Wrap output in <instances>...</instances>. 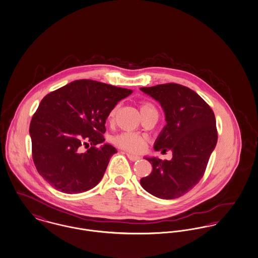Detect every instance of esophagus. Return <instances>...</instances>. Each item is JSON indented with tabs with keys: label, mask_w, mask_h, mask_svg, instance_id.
<instances>
[{
	"label": "esophagus",
	"mask_w": 258,
	"mask_h": 258,
	"mask_svg": "<svg viewBox=\"0 0 258 258\" xmlns=\"http://www.w3.org/2000/svg\"><path fill=\"white\" fill-rule=\"evenodd\" d=\"M127 157H128L131 161H137V160H139V159L141 158L140 156H137V155L131 154V153H127Z\"/></svg>",
	"instance_id": "esophagus-1"
}]
</instances>
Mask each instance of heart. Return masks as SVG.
<instances>
[{
	"label": "heart",
	"instance_id": "heart-1",
	"mask_svg": "<svg viewBox=\"0 0 258 258\" xmlns=\"http://www.w3.org/2000/svg\"><path fill=\"white\" fill-rule=\"evenodd\" d=\"M118 109H119V106H115L109 111V122H112L114 120ZM149 109H154V107L151 103H149V102H142L141 103V105H140L141 112H144ZM112 142L119 149H124L129 152H134V153L142 151L147 146V138L146 137L135 134V133H129V132H124V133L115 136L112 139Z\"/></svg>",
	"mask_w": 258,
	"mask_h": 258
}]
</instances>
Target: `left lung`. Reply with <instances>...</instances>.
<instances>
[{
	"instance_id": "8db88e82",
	"label": "left lung",
	"mask_w": 258,
	"mask_h": 258,
	"mask_svg": "<svg viewBox=\"0 0 258 258\" xmlns=\"http://www.w3.org/2000/svg\"><path fill=\"white\" fill-rule=\"evenodd\" d=\"M141 90L160 103L166 116L167 124L154 149L173 151L172 160L147 157L152 164V172L141 178V185L158 198H178L203 177L217 145L215 113L196 92L177 83L142 87Z\"/></svg>"
}]
</instances>
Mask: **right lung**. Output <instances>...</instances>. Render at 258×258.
I'll return each mask as SVG.
<instances>
[{
  "instance_id": "1",
  "label": "right lung",
  "mask_w": 258,
  "mask_h": 258,
  "mask_svg": "<svg viewBox=\"0 0 258 258\" xmlns=\"http://www.w3.org/2000/svg\"><path fill=\"white\" fill-rule=\"evenodd\" d=\"M133 91L91 80H79L43 97L30 123L32 156L52 187L74 194L96 186L116 149L105 144L109 111ZM90 142L86 153L80 147Z\"/></svg>"
}]
</instances>
